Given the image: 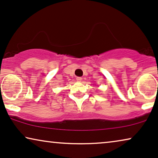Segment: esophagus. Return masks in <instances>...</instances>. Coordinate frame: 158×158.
I'll use <instances>...</instances> for the list:
<instances>
[{"mask_svg": "<svg viewBox=\"0 0 158 158\" xmlns=\"http://www.w3.org/2000/svg\"><path fill=\"white\" fill-rule=\"evenodd\" d=\"M76 81L77 82H81L82 81V77H76Z\"/></svg>", "mask_w": 158, "mask_h": 158, "instance_id": "obj_1", "label": "esophagus"}]
</instances>
